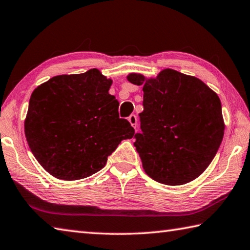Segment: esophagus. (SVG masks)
Here are the masks:
<instances>
[{"instance_id": "1", "label": "esophagus", "mask_w": 250, "mask_h": 250, "mask_svg": "<svg viewBox=\"0 0 250 250\" xmlns=\"http://www.w3.org/2000/svg\"><path fill=\"white\" fill-rule=\"evenodd\" d=\"M129 122L131 124V125L133 126V128H137V124H138V118L135 115H131L129 118H128Z\"/></svg>"}]
</instances>
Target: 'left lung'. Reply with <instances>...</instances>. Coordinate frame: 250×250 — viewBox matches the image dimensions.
<instances>
[{"mask_svg": "<svg viewBox=\"0 0 250 250\" xmlns=\"http://www.w3.org/2000/svg\"><path fill=\"white\" fill-rule=\"evenodd\" d=\"M143 85L141 133L134 146L145 172L157 183L179 186L200 176L210 165L224 135L221 101L194 76L166 69L155 79L131 73Z\"/></svg>", "mask_w": 250, "mask_h": 250, "instance_id": "obj_1", "label": "left lung"}]
</instances>
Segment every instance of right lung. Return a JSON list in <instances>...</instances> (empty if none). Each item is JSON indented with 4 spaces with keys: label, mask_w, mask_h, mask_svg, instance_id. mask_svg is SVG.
<instances>
[{
    "label": "right lung",
    "mask_w": 250,
    "mask_h": 250,
    "mask_svg": "<svg viewBox=\"0 0 250 250\" xmlns=\"http://www.w3.org/2000/svg\"><path fill=\"white\" fill-rule=\"evenodd\" d=\"M112 81L97 69L58 75L30 96L25 135L36 160L58 179L78 180L101 170L134 129L119 118Z\"/></svg>",
    "instance_id": "obj_1"
}]
</instances>
